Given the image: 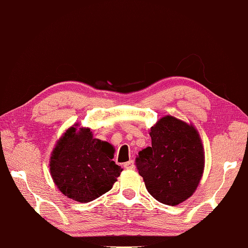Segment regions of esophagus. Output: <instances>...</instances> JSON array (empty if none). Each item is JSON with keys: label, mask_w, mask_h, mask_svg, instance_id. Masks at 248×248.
Here are the masks:
<instances>
[{"label": "esophagus", "mask_w": 248, "mask_h": 248, "mask_svg": "<svg viewBox=\"0 0 248 248\" xmlns=\"http://www.w3.org/2000/svg\"><path fill=\"white\" fill-rule=\"evenodd\" d=\"M124 168H125V169H134V168H135L134 161L129 160V161H127V162H124Z\"/></svg>", "instance_id": "esophagus-1"}]
</instances>
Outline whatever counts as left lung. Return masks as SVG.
I'll return each mask as SVG.
<instances>
[{
  "label": "left lung",
  "instance_id": "obj_1",
  "mask_svg": "<svg viewBox=\"0 0 248 248\" xmlns=\"http://www.w3.org/2000/svg\"><path fill=\"white\" fill-rule=\"evenodd\" d=\"M151 147L140 150L136 167L158 202L178 205L189 198L204 170V150L193 125L166 116L150 129Z\"/></svg>",
  "mask_w": 248,
  "mask_h": 248
}]
</instances>
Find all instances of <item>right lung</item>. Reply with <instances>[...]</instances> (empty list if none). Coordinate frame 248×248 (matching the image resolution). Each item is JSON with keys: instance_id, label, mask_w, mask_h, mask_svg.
Returning a JSON list of instances; mask_svg holds the SVG:
<instances>
[{"instance_id": "add662e5", "label": "right lung", "mask_w": 248, "mask_h": 248, "mask_svg": "<svg viewBox=\"0 0 248 248\" xmlns=\"http://www.w3.org/2000/svg\"><path fill=\"white\" fill-rule=\"evenodd\" d=\"M70 128L59 140L50 162L51 176L66 197L88 202L110 190L123 168L112 160L114 149L92 137L90 129Z\"/></svg>"}]
</instances>
